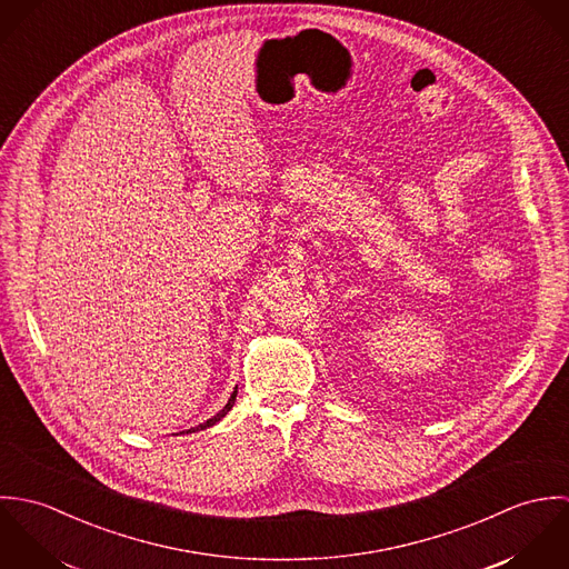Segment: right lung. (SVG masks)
<instances>
[{"mask_svg": "<svg viewBox=\"0 0 569 569\" xmlns=\"http://www.w3.org/2000/svg\"><path fill=\"white\" fill-rule=\"evenodd\" d=\"M234 401H237V388H234V392H232V397H230V401H228V406L223 407L217 416H212V418H208L206 422H201L199 427H192V429H188V431H199V429H208V427H212V425H217L230 409H232V406H234Z\"/></svg>", "mask_w": 569, "mask_h": 569, "instance_id": "right-lung-1", "label": "right lung"}]
</instances>
